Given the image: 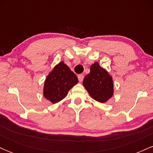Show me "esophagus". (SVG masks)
<instances>
[{
	"instance_id": "34e87169",
	"label": "esophagus",
	"mask_w": 153,
	"mask_h": 153,
	"mask_svg": "<svg viewBox=\"0 0 153 153\" xmlns=\"http://www.w3.org/2000/svg\"><path fill=\"white\" fill-rule=\"evenodd\" d=\"M78 78L79 80V81L80 82H82V80H83V78H84V75L82 74H80L78 75Z\"/></svg>"
}]
</instances>
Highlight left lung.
<instances>
[{
    "mask_svg": "<svg viewBox=\"0 0 153 153\" xmlns=\"http://www.w3.org/2000/svg\"><path fill=\"white\" fill-rule=\"evenodd\" d=\"M82 83L91 97L99 102H106L113 95L112 78L98 62L91 66L90 73L85 75Z\"/></svg>",
    "mask_w": 153,
    "mask_h": 153,
    "instance_id": "1",
    "label": "left lung"
}]
</instances>
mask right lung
Returning a JSON list of instances; mask_svg holds the SVG:
<instances>
[{"mask_svg": "<svg viewBox=\"0 0 153 153\" xmlns=\"http://www.w3.org/2000/svg\"><path fill=\"white\" fill-rule=\"evenodd\" d=\"M78 82L76 75L64 62H59L47 77L44 86V96L52 103L62 100L68 91Z\"/></svg>", "mask_w": 153, "mask_h": 153, "instance_id": "add662e5", "label": "right lung"}]
</instances>
